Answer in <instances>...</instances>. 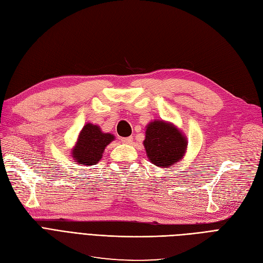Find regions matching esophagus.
I'll use <instances>...</instances> for the list:
<instances>
[{
  "mask_svg": "<svg viewBox=\"0 0 263 263\" xmlns=\"http://www.w3.org/2000/svg\"><path fill=\"white\" fill-rule=\"evenodd\" d=\"M121 140H122V142H124V144H132L133 137L132 136L130 137H123Z\"/></svg>",
  "mask_w": 263,
  "mask_h": 263,
  "instance_id": "esophagus-1",
  "label": "esophagus"
}]
</instances>
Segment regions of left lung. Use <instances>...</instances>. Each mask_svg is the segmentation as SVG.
Segmentation results:
<instances>
[{"mask_svg": "<svg viewBox=\"0 0 263 263\" xmlns=\"http://www.w3.org/2000/svg\"><path fill=\"white\" fill-rule=\"evenodd\" d=\"M144 146L151 163L169 168L184 156L187 141L173 124L156 119L147 126Z\"/></svg>", "mask_w": 263, "mask_h": 263, "instance_id": "left-lung-1", "label": "left lung"}]
</instances>
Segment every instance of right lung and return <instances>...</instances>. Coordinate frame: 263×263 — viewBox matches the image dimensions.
<instances>
[{"mask_svg":"<svg viewBox=\"0 0 263 263\" xmlns=\"http://www.w3.org/2000/svg\"><path fill=\"white\" fill-rule=\"evenodd\" d=\"M114 139V135L103 133L100 126L87 123L80 132L71 156L78 164L90 166L101 160L105 147Z\"/></svg>","mask_w":263,"mask_h":263,"instance_id":"1","label":"right lung"}]
</instances>
